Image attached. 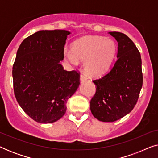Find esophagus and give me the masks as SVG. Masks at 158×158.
Returning <instances> with one entry per match:
<instances>
[{"mask_svg": "<svg viewBox=\"0 0 158 158\" xmlns=\"http://www.w3.org/2000/svg\"><path fill=\"white\" fill-rule=\"evenodd\" d=\"M86 80H87V78H86V77L84 76V75H81V77H80V81H81V83H83V82L85 81Z\"/></svg>", "mask_w": 158, "mask_h": 158, "instance_id": "obj_1", "label": "esophagus"}]
</instances>
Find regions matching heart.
<instances>
[{
	"instance_id": "obj_1",
	"label": "heart",
	"mask_w": 158,
	"mask_h": 158,
	"mask_svg": "<svg viewBox=\"0 0 158 158\" xmlns=\"http://www.w3.org/2000/svg\"><path fill=\"white\" fill-rule=\"evenodd\" d=\"M116 45L114 40L101 36H88L73 43L72 51H64V57L73 65L84 62L83 68L88 76L104 75L114 61Z\"/></svg>"
}]
</instances>
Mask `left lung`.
Segmentation results:
<instances>
[{
	"mask_svg": "<svg viewBox=\"0 0 158 158\" xmlns=\"http://www.w3.org/2000/svg\"><path fill=\"white\" fill-rule=\"evenodd\" d=\"M118 42L117 60L106 75L94 82L96 92L90 103L95 118L112 122L134 109L142 86L141 55L134 42L124 34L109 32Z\"/></svg>",
	"mask_w": 158,
	"mask_h": 158,
	"instance_id": "8db88e82",
	"label": "left lung"
}]
</instances>
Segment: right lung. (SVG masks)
I'll return each instance as SVG.
<instances>
[{
	"instance_id": "obj_1",
	"label": "right lung",
	"mask_w": 158,
	"mask_h": 158,
	"mask_svg": "<svg viewBox=\"0 0 158 158\" xmlns=\"http://www.w3.org/2000/svg\"><path fill=\"white\" fill-rule=\"evenodd\" d=\"M66 30H41L21 42L12 75L16 101L36 122L49 124L64 115L67 101L80 85L76 71H67L64 58Z\"/></svg>"
}]
</instances>
